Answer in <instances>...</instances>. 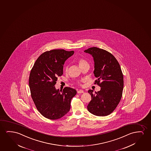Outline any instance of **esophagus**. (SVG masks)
I'll list each match as a JSON object with an SVG mask.
<instances>
[{"label":"esophagus","instance_id":"obj_1","mask_svg":"<svg viewBox=\"0 0 151 151\" xmlns=\"http://www.w3.org/2000/svg\"><path fill=\"white\" fill-rule=\"evenodd\" d=\"M77 92H78V93H83L84 91H83V90H82V89H80V90H79Z\"/></svg>","mask_w":151,"mask_h":151}]
</instances>
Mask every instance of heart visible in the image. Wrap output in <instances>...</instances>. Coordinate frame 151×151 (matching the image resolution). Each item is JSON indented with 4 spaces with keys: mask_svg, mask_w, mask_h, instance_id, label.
<instances>
[{
    "mask_svg": "<svg viewBox=\"0 0 151 151\" xmlns=\"http://www.w3.org/2000/svg\"><path fill=\"white\" fill-rule=\"evenodd\" d=\"M78 64H79V67H80L81 66H83V65H84L85 64H88V63H87V62H86V61H85V60H83V59H81V60H79ZM68 68L67 67H66L65 68V70L66 72L68 71Z\"/></svg>",
    "mask_w": 151,
    "mask_h": 151,
    "instance_id": "1",
    "label": "heart"
}]
</instances>
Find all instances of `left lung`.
Here are the masks:
<instances>
[{
	"instance_id": "1",
	"label": "left lung",
	"mask_w": 151,
	"mask_h": 151,
	"mask_svg": "<svg viewBox=\"0 0 151 151\" xmlns=\"http://www.w3.org/2000/svg\"><path fill=\"white\" fill-rule=\"evenodd\" d=\"M94 61L95 82L101 87L97 92L91 89V100L87 110L91 114L104 116L110 114L121 99L124 87L123 75L119 62L112 54L103 49L93 47L84 51Z\"/></svg>"
}]
</instances>
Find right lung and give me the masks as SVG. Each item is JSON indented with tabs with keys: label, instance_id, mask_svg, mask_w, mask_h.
I'll list each match as a JSON object with an SVG mask.
<instances>
[{
	"label": "right lung",
	"instance_id": "obj_1",
	"mask_svg": "<svg viewBox=\"0 0 151 151\" xmlns=\"http://www.w3.org/2000/svg\"><path fill=\"white\" fill-rule=\"evenodd\" d=\"M74 51L53 50L42 53L30 73L29 86L32 99L39 112L50 119H57L69 111L76 89L66 87L56 89L58 77L63 74V66Z\"/></svg>",
	"mask_w": 151,
	"mask_h": 151
}]
</instances>
